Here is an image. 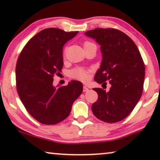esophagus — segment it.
Wrapping results in <instances>:
<instances>
[{"mask_svg":"<svg viewBox=\"0 0 160 160\" xmlns=\"http://www.w3.org/2000/svg\"><path fill=\"white\" fill-rule=\"evenodd\" d=\"M88 90H89V89L88 87H86V86L83 87V92H88Z\"/></svg>","mask_w":160,"mask_h":160,"instance_id":"34e87169","label":"esophagus"}]
</instances>
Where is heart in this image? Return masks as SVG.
<instances>
[{"instance_id":"b5f03b06","label":"heart","mask_w":160,"mask_h":160,"mask_svg":"<svg viewBox=\"0 0 160 160\" xmlns=\"http://www.w3.org/2000/svg\"><path fill=\"white\" fill-rule=\"evenodd\" d=\"M92 44L90 42H85L84 43V46ZM70 76L75 79L80 80L81 81H87L90 78V71L81 68H77L70 72Z\"/></svg>"}]
</instances>
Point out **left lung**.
Returning <instances> with one entry per match:
<instances>
[{"label": "left lung", "instance_id": "8db88e82", "mask_svg": "<svg viewBox=\"0 0 160 160\" xmlns=\"http://www.w3.org/2000/svg\"><path fill=\"white\" fill-rule=\"evenodd\" d=\"M100 45L102 61L94 80L111 85L109 90L94 88L98 99L92 106L94 115L107 123L126 118L141 97L145 65L134 42L116 29L97 28L85 32Z\"/></svg>", "mask_w": 160, "mask_h": 160}]
</instances>
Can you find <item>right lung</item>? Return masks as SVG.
Wrapping results in <instances>:
<instances>
[{
	"label": "right lung",
	"instance_id": "add662e5",
	"mask_svg": "<svg viewBox=\"0 0 160 160\" xmlns=\"http://www.w3.org/2000/svg\"><path fill=\"white\" fill-rule=\"evenodd\" d=\"M78 33L43 29L27 43L19 56L15 68L18 95L29 114L41 123L53 125L66 119L82 92V83L77 80L66 86L53 85L54 74L61 72L63 66V46Z\"/></svg>",
	"mask_w": 160,
	"mask_h": 160
}]
</instances>
